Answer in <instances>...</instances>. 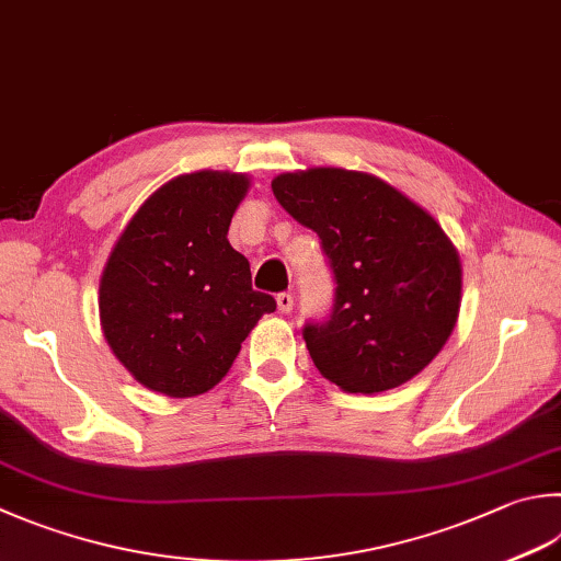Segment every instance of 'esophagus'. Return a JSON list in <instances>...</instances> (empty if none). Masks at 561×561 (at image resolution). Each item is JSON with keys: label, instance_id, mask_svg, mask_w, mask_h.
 I'll return each instance as SVG.
<instances>
[{"label": "esophagus", "instance_id": "1", "mask_svg": "<svg viewBox=\"0 0 561 561\" xmlns=\"http://www.w3.org/2000/svg\"><path fill=\"white\" fill-rule=\"evenodd\" d=\"M276 305H278V312L288 314L293 310V295L290 293H280L276 298Z\"/></svg>", "mask_w": 561, "mask_h": 561}]
</instances>
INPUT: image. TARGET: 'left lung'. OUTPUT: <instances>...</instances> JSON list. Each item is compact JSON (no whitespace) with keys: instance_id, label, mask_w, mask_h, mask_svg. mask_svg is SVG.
Masks as SVG:
<instances>
[{"instance_id":"left-lung-1","label":"left lung","mask_w":561,"mask_h":561,"mask_svg":"<svg viewBox=\"0 0 561 561\" xmlns=\"http://www.w3.org/2000/svg\"><path fill=\"white\" fill-rule=\"evenodd\" d=\"M271 187L285 213L317 231L334 273L330 317L302 330L317 371L346 393L408 383L459 317L461 263L445 229L368 173L308 168Z\"/></svg>"}]
</instances>
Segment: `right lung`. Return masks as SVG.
I'll use <instances>...</instances> for the list:
<instances>
[{
	"mask_svg": "<svg viewBox=\"0 0 561 561\" xmlns=\"http://www.w3.org/2000/svg\"><path fill=\"white\" fill-rule=\"evenodd\" d=\"M249 178L197 171L161 185L116 241L100 280V322L141 386L171 398L215 388L276 300L251 288L227 231Z\"/></svg>",
	"mask_w": 561,
	"mask_h": 561,
	"instance_id": "right-lung-1",
	"label": "right lung"
}]
</instances>
